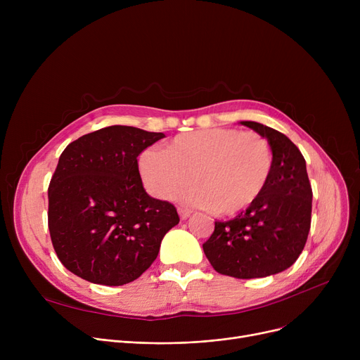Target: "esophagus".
Instances as JSON below:
<instances>
[{"mask_svg":"<svg viewBox=\"0 0 360 360\" xmlns=\"http://www.w3.org/2000/svg\"><path fill=\"white\" fill-rule=\"evenodd\" d=\"M178 213H179V217H181V220H185V219H188V217H190V214H191V212H190V210L182 209V207H179V209H178Z\"/></svg>","mask_w":360,"mask_h":360,"instance_id":"1","label":"esophagus"}]
</instances>
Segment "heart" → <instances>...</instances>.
Masks as SVG:
<instances>
[{
  "instance_id": "heart-1",
  "label": "heart",
  "mask_w": 360,
  "mask_h": 360,
  "mask_svg": "<svg viewBox=\"0 0 360 360\" xmlns=\"http://www.w3.org/2000/svg\"><path fill=\"white\" fill-rule=\"evenodd\" d=\"M147 191L160 200L174 197L193 179L181 198L216 214L229 216L251 205L266 188L273 155L252 131L201 129L181 134L162 151L144 150L139 158Z\"/></svg>"
}]
</instances>
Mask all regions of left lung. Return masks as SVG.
I'll list each match as a JSON object with an SVG mask.
<instances>
[{
    "label": "left lung",
    "instance_id": "left-lung-1",
    "mask_svg": "<svg viewBox=\"0 0 360 360\" xmlns=\"http://www.w3.org/2000/svg\"><path fill=\"white\" fill-rule=\"evenodd\" d=\"M273 151V169L264 191L245 212L214 221L202 243L213 269L236 278L267 277L285 271L299 258L311 229L312 188L307 162L281 132L254 121H242Z\"/></svg>",
    "mask_w": 360,
    "mask_h": 360
}]
</instances>
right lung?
Returning a JSON list of instances; mask_svg holds the SVG:
<instances>
[{"label":"right lung","mask_w":360,"mask_h":360,"mask_svg":"<svg viewBox=\"0 0 360 360\" xmlns=\"http://www.w3.org/2000/svg\"><path fill=\"white\" fill-rule=\"evenodd\" d=\"M163 132L112 125L70 143L48 188V228L63 266L90 283L139 278L179 223L174 204L150 197L137 158Z\"/></svg>","instance_id":"right-lung-1"}]
</instances>
